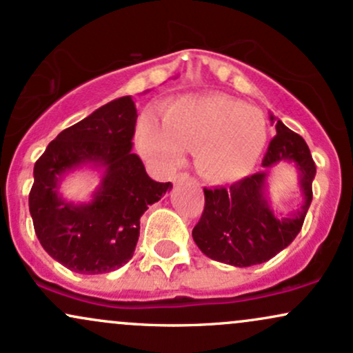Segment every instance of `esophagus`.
I'll use <instances>...</instances> for the list:
<instances>
[{"label":"esophagus","mask_w":353,"mask_h":353,"mask_svg":"<svg viewBox=\"0 0 353 353\" xmlns=\"http://www.w3.org/2000/svg\"><path fill=\"white\" fill-rule=\"evenodd\" d=\"M188 181H194L192 177H190V174L188 172H179L174 176V184H182V182H188Z\"/></svg>","instance_id":"obj_1"}]
</instances>
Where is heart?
<instances>
[{"instance_id":"b5f03b06","label":"heart","mask_w":353,"mask_h":353,"mask_svg":"<svg viewBox=\"0 0 353 353\" xmlns=\"http://www.w3.org/2000/svg\"><path fill=\"white\" fill-rule=\"evenodd\" d=\"M267 136L262 111L225 94L184 96L164 109L163 124L144 117L137 125V144L145 156L176 165L184 148L194 149L197 172L217 184L252 171Z\"/></svg>"}]
</instances>
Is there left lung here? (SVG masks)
<instances>
[{
    "mask_svg": "<svg viewBox=\"0 0 353 353\" xmlns=\"http://www.w3.org/2000/svg\"><path fill=\"white\" fill-rule=\"evenodd\" d=\"M270 123L275 124L277 134L262 159L265 171L234 182L230 188L204 189V210L192 237L202 252L222 264L250 267L267 262L292 244L309 210L315 177L309 145L272 114ZM282 160L296 164L304 196L301 209L287 218H279L265 196L266 172Z\"/></svg>",
    "mask_w": 353,
    "mask_h": 353,
    "instance_id": "8db88e82",
    "label": "left lung"
}]
</instances>
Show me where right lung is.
<instances>
[{
  "instance_id": "obj_1",
  "label": "right lung",
  "mask_w": 353,
  "mask_h": 353,
  "mask_svg": "<svg viewBox=\"0 0 353 353\" xmlns=\"http://www.w3.org/2000/svg\"><path fill=\"white\" fill-rule=\"evenodd\" d=\"M137 111L131 96L111 101L51 141L34 164L30 212L43 249L79 274H104L131 261L139 219L171 190L156 182L131 151ZM92 163L105 169L91 203L72 205L57 194L71 168Z\"/></svg>"
}]
</instances>
